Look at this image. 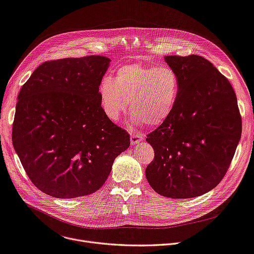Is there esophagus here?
<instances>
[{
    "mask_svg": "<svg viewBox=\"0 0 254 254\" xmlns=\"http://www.w3.org/2000/svg\"><path fill=\"white\" fill-rule=\"evenodd\" d=\"M142 140H143V135H141V134H132V135H130V143H131V145L138 144Z\"/></svg>",
    "mask_w": 254,
    "mask_h": 254,
    "instance_id": "1",
    "label": "esophagus"
}]
</instances>
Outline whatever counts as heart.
I'll list each match as a JSON object with an SVG mask.
<instances>
[{
    "label": "heart",
    "instance_id": "heart-1",
    "mask_svg": "<svg viewBox=\"0 0 254 254\" xmlns=\"http://www.w3.org/2000/svg\"><path fill=\"white\" fill-rule=\"evenodd\" d=\"M180 93L177 72L167 65L131 64L117 69L114 78L105 77L99 87L102 108L117 122L128 107L137 125L161 126L174 111Z\"/></svg>",
    "mask_w": 254,
    "mask_h": 254
}]
</instances>
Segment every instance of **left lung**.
Returning a JSON list of instances; mask_svg holds the SVG:
<instances>
[{"mask_svg":"<svg viewBox=\"0 0 254 254\" xmlns=\"http://www.w3.org/2000/svg\"><path fill=\"white\" fill-rule=\"evenodd\" d=\"M180 80L174 111L147 135L154 150L146 178L159 194L190 198L208 192L228 172L241 138L235 90L203 57L167 56Z\"/></svg>","mask_w":254,"mask_h":254,"instance_id":"left-lung-1","label":"left lung"}]
</instances>
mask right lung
Returning <instances> with one entry per match:
<instances>
[{
  "label": "right lung",
  "mask_w": 254,
  "mask_h": 254,
  "mask_svg": "<svg viewBox=\"0 0 254 254\" xmlns=\"http://www.w3.org/2000/svg\"><path fill=\"white\" fill-rule=\"evenodd\" d=\"M110 60L101 56L48 61L17 97L12 143L38 190L59 198L102 188L129 135L105 114L99 86Z\"/></svg>",
  "instance_id": "right-lung-1"
}]
</instances>
